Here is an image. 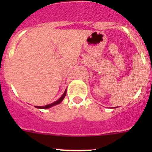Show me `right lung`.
<instances>
[{
	"label": "right lung",
	"instance_id": "1",
	"mask_svg": "<svg viewBox=\"0 0 152 152\" xmlns=\"http://www.w3.org/2000/svg\"><path fill=\"white\" fill-rule=\"evenodd\" d=\"M66 92H67V90H65V91L64 92V94H62V96H61V97L58 99V100H56V102H54V103H51V104H49V105H46V106H43V107H38V106H35V107H36V108H39V109H48V108H50V107H53V106L55 105H57V104H59L60 103H61V101L63 100V99L64 98V96H65V95H66Z\"/></svg>",
	"mask_w": 152,
	"mask_h": 152
}]
</instances>
